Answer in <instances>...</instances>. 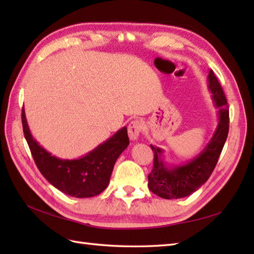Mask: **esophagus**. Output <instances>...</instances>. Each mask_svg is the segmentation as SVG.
<instances>
[{"mask_svg":"<svg viewBox=\"0 0 254 254\" xmlns=\"http://www.w3.org/2000/svg\"><path fill=\"white\" fill-rule=\"evenodd\" d=\"M142 123L139 122L138 120H134L132 121L130 124H128L127 127V133H128V137L132 141H136L139 136V133L142 131Z\"/></svg>","mask_w":254,"mask_h":254,"instance_id":"34e87169","label":"esophagus"}]
</instances>
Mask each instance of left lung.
I'll return each mask as SVG.
<instances>
[{"label":"left lung","instance_id":"left-lung-1","mask_svg":"<svg viewBox=\"0 0 254 254\" xmlns=\"http://www.w3.org/2000/svg\"><path fill=\"white\" fill-rule=\"evenodd\" d=\"M207 82L214 105L218 109V124L202 152L186 164L170 166L164 160V150L150 145L154 152V166L148 175V188L163 198L186 197L201 188L212 175L227 139L229 131L227 99L212 69L208 73Z\"/></svg>","mask_w":254,"mask_h":254}]
</instances>
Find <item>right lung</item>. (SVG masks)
Segmentation results:
<instances>
[{"mask_svg": "<svg viewBox=\"0 0 254 254\" xmlns=\"http://www.w3.org/2000/svg\"><path fill=\"white\" fill-rule=\"evenodd\" d=\"M21 122L27 144L41 175L58 190L74 197H91L104 191L109 185L117 159L130 144L127 130L123 127L83 157L62 159L47 152L32 137L24 107Z\"/></svg>", "mask_w": 254, "mask_h": 254, "instance_id": "1", "label": "right lung"}]
</instances>
